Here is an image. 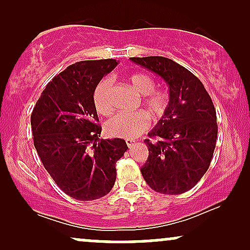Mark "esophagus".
Instances as JSON below:
<instances>
[{"instance_id": "esophagus-1", "label": "esophagus", "mask_w": 250, "mask_h": 250, "mask_svg": "<svg viewBox=\"0 0 250 250\" xmlns=\"http://www.w3.org/2000/svg\"><path fill=\"white\" fill-rule=\"evenodd\" d=\"M125 143H127V146L129 148H133L135 143H136V141H135V140H133V139H127V140H125Z\"/></svg>"}]
</instances>
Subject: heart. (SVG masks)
<instances>
[{
  "instance_id": "heart-1",
  "label": "heart",
  "mask_w": 250,
  "mask_h": 250,
  "mask_svg": "<svg viewBox=\"0 0 250 250\" xmlns=\"http://www.w3.org/2000/svg\"><path fill=\"white\" fill-rule=\"evenodd\" d=\"M130 85L136 90L137 94L142 96V104L155 117L162 116L167 110L170 96L165 89H156V82L154 77L147 73L131 74L128 77ZM110 87L109 79H102L96 84L93 94L94 104L99 114L108 116L113 113V105L110 102ZM150 121L147 114L143 111L135 113H121L107 123V133L110 136L121 137V139H135L140 136L143 131L147 130Z\"/></svg>"
}]
</instances>
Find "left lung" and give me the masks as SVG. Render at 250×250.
Masks as SVG:
<instances>
[{
  "instance_id": "8db88e82",
  "label": "left lung",
  "mask_w": 250,
  "mask_h": 250,
  "mask_svg": "<svg viewBox=\"0 0 250 250\" xmlns=\"http://www.w3.org/2000/svg\"><path fill=\"white\" fill-rule=\"evenodd\" d=\"M161 76L170 101L145 140L149 150L141 173L157 193L179 195L195 187L208 170L217 139L216 110L202 82L185 67L162 56L131 57Z\"/></svg>"
}]
</instances>
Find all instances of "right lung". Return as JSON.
<instances>
[{"instance_id":"right-lung-1","label":"right lung","mask_w":250,"mask_h":250,"mask_svg":"<svg viewBox=\"0 0 250 250\" xmlns=\"http://www.w3.org/2000/svg\"><path fill=\"white\" fill-rule=\"evenodd\" d=\"M116 60L74 63L48 83L31 113L34 146L51 179L79 201L107 195L115 165L127 151L125 140H103L93 94Z\"/></svg>"}]
</instances>
